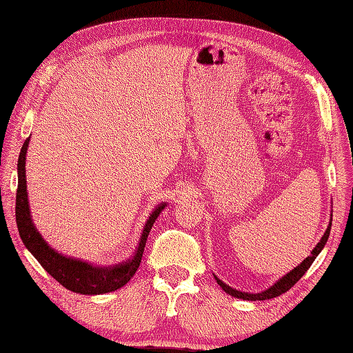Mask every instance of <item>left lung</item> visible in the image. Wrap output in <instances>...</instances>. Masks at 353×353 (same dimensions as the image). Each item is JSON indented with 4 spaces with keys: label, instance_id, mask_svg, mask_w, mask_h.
<instances>
[{
    "label": "left lung",
    "instance_id": "8db88e82",
    "mask_svg": "<svg viewBox=\"0 0 353 353\" xmlns=\"http://www.w3.org/2000/svg\"><path fill=\"white\" fill-rule=\"evenodd\" d=\"M331 216H332V214H331ZM331 223H332V218L330 219V225H328L327 231L323 232L322 239L319 240L318 245H316V246L313 248L312 255L307 256L301 264H298L295 268H292L291 271H289V273H286L285 276L280 277L274 285H271L270 288H267L265 291H261V292H256V294L237 291V289L231 288L230 285L222 282V280H221L218 276L213 274L214 279H216V282H218V285H219L228 295H231V296H234V298H239V300H246V301H264V300H270V298H276V296H279V295L285 294L286 291H289V289H291V288L298 282V280H300V279L304 276L305 271L309 270L310 265L313 264V261L316 259V256H318V255L321 254L322 249L325 248V245H327L328 237H330V231H331Z\"/></svg>",
    "mask_w": 353,
    "mask_h": 353
}]
</instances>
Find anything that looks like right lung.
I'll return each instance as SVG.
<instances>
[{"label": "right lung", "instance_id": "obj_1", "mask_svg": "<svg viewBox=\"0 0 353 353\" xmlns=\"http://www.w3.org/2000/svg\"><path fill=\"white\" fill-rule=\"evenodd\" d=\"M28 144L30 137L25 140L19 153V159H17L16 194V223L25 248L31 252L34 258L39 261L41 267L46 270L53 279L58 280L62 286L76 294L101 295L107 292H113L116 289H119L128 283L131 277L135 274V271L140 267L144 246H146V240L153 223L158 219L161 212L165 209L167 203L159 204L157 209L152 212L148 222L144 223L137 249H135L134 255L130 259H126L125 263L113 267H97L94 264L86 263V261L62 255L58 250L48 245V241L43 239V236L39 232V230L35 228V225L32 222L25 176V162Z\"/></svg>", "mask_w": 353, "mask_h": 353}]
</instances>
